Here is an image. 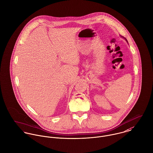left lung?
<instances>
[{
	"instance_id": "left-lung-1",
	"label": "left lung",
	"mask_w": 153,
	"mask_h": 153,
	"mask_svg": "<svg viewBox=\"0 0 153 153\" xmlns=\"http://www.w3.org/2000/svg\"><path fill=\"white\" fill-rule=\"evenodd\" d=\"M126 41H127V40H126Z\"/></svg>"
}]
</instances>
